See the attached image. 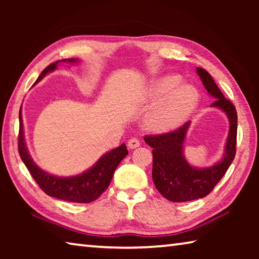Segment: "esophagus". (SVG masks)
I'll list each match as a JSON object with an SVG mask.
<instances>
[{
    "instance_id": "1",
    "label": "esophagus",
    "mask_w": 259,
    "mask_h": 259,
    "mask_svg": "<svg viewBox=\"0 0 259 259\" xmlns=\"http://www.w3.org/2000/svg\"><path fill=\"white\" fill-rule=\"evenodd\" d=\"M139 146H140V143H139V140H138L137 138H131V139H129L128 147L131 148V150H134V148H137V147H139Z\"/></svg>"
}]
</instances>
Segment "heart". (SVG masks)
<instances>
[{"label": "heart", "instance_id": "heart-1", "mask_svg": "<svg viewBox=\"0 0 259 259\" xmlns=\"http://www.w3.org/2000/svg\"><path fill=\"white\" fill-rule=\"evenodd\" d=\"M182 81L177 74H168L153 80L146 88L147 102L160 100L146 120L153 133L164 134L177 129L198 106L199 91L191 84H181Z\"/></svg>", "mask_w": 259, "mask_h": 259}]
</instances>
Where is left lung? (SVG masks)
I'll return each instance as SVG.
<instances>
[{"instance_id": "obj_1", "label": "left lung", "mask_w": 259, "mask_h": 259, "mask_svg": "<svg viewBox=\"0 0 259 259\" xmlns=\"http://www.w3.org/2000/svg\"><path fill=\"white\" fill-rule=\"evenodd\" d=\"M196 73L209 96L214 99L211 107H217L226 114L230 122L229 135L222 159L205 168L191 165L184 155V143L191 121L172 133L144 138L153 148L152 177L156 190L172 202H186L207 196L224 176L235 156L238 115L234 105L224 97L205 69L198 67Z\"/></svg>"}]
</instances>
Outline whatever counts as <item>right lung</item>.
Listing matches in <instances>:
<instances>
[{
    "label": "right lung",
    "mask_w": 259,
    "mask_h": 259,
    "mask_svg": "<svg viewBox=\"0 0 259 259\" xmlns=\"http://www.w3.org/2000/svg\"><path fill=\"white\" fill-rule=\"evenodd\" d=\"M78 59H63L49 65L35 82H40L47 74L54 72L59 64H77ZM18 151L21 160L27 166L29 174L34 181L42 188L46 194L64 201L75 203H89L98 199L103 192L106 191L111 183L114 171H115L120 162L128 155L125 144L105 153L96 163L82 174L69 177H59L51 175L41 169L30 156L28 148L26 146L25 133L21 116V107L19 109V137H18Z\"/></svg>",
    "instance_id": "obj_1"
}]
</instances>
